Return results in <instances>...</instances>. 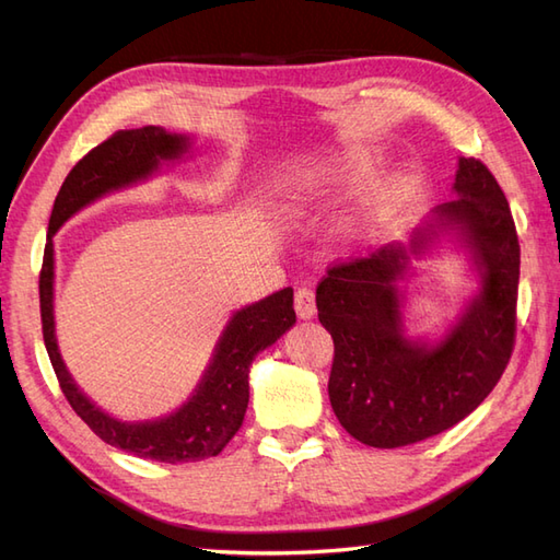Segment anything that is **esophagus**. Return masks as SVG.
<instances>
[{
    "mask_svg": "<svg viewBox=\"0 0 560 560\" xmlns=\"http://www.w3.org/2000/svg\"><path fill=\"white\" fill-rule=\"evenodd\" d=\"M317 313V305H315V291L313 289H299L295 291V315L301 319H311Z\"/></svg>",
    "mask_w": 560,
    "mask_h": 560,
    "instance_id": "34e87169",
    "label": "esophagus"
}]
</instances>
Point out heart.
<instances>
[{
	"mask_svg": "<svg viewBox=\"0 0 560 560\" xmlns=\"http://www.w3.org/2000/svg\"><path fill=\"white\" fill-rule=\"evenodd\" d=\"M371 168V163L347 159L339 163H299L279 177L277 199L289 213H299L323 199L339 185H349ZM419 175L399 171L373 187L359 205L351 207L337 223V241L343 247H359L375 241L397 213L413 199Z\"/></svg>",
	"mask_w": 560,
	"mask_h": 560,
	"instance_id": "1",
	"label": "heart"
}]
</instances>
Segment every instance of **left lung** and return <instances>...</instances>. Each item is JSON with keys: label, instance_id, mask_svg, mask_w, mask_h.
Here are the masks:
<instances>
[{"label": "left lung", "instance_id": "obj_1", "mask_svg": "<svg viewBox=\"0 0 560 560\" xmlns=\"http://www.w3.org/2000/svg\"><path fill=\"white\" fill-rule=\"evenodd\" d=\"M450 246L478 289L433 338L409 336L413 260ZM520 243L503 189L477 159L457 161L452 199L365 259L327 271L317 317L335 339L329 401L347 433L401 447L447 431L491 395L515 343Z\"/></svg>", "mask_w": 560, "mask_h": 560}]
</instances>
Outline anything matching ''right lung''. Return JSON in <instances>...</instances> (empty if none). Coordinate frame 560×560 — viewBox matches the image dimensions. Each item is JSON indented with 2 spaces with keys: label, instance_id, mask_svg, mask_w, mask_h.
I'll return each instance as SVG.
<instances>
[{
  "label": "right lung",
  "instance_id": "1",
  "mask_svg": "<svg viewBox=\"0 0 560 560\" xmlns=\"http://www.w3.org/2000/svg\"><path fill=\"white\" fill-rule=\"evenodd\" d=\"M195 137L147 125L122 129L101 147L89 151L59 187L47 225V245L40 271V317L47 355L55 368L67 401L83 423L105 443L156 462H199L217 457L243 425L249 401V365L255 355L277 343L295 325L293 289H281L249 303L225 323L211 359L189 397L159 419L122 421L101 409L77 380L59 353L55 335V233L93 201L137 187L161 173L163 165L183 161L192 151Z\"/></svg>",
  "mask_w": 560,
  "mask_h": 560
}]
</instances>
